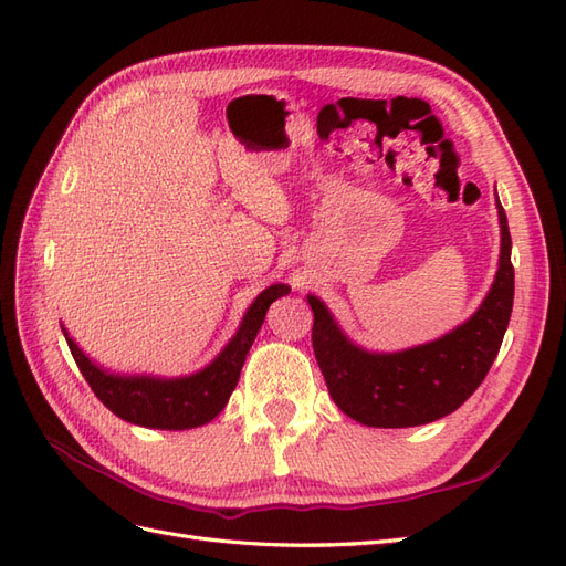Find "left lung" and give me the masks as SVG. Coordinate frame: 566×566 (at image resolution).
I'll return each instance as SVG.
<instances>
[{
    "mask_svg": "<svg viewBox=\"0 0 566 566\" xmlns=\"http://www.w3.org/2000/svg\"><path fill=\"white\" fill-rule=\"evenodd\" d=\"M501 266L476 314L430 345L368 354L339 333L323 302L310 295L318 368L342 413L368 427H416L453 413L482 385L499 356L515 300L510 229L501 202Z\"/></svg>",
    "mask_w": 566,
    "mask_h": 566,
    "instance_id": "8db88e82",
    "label": "left lung"
}]
</instances>
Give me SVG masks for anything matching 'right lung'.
<instances>
[{
    "label": "right lung",
    "mask_w": 566,
    "mask_h": 566,
    "mask_svg": "<svg viewBox=\"0 0 566 566\" xmlns=\"http://www.w3.org/2000/svg\"><path fill=\"white\" fill-rule=\"evenodd\" d=\"M290 293V287L279 283L266 287L264 293L252 302L248 310L241 331L229 342L214 361L191 375V378L177 380H158L146 375H113L94 366L75 342L65 335L67 347L75 358L84 380L90 382L92 391L117 418L132 424L153 427V430H191L210 422L227 406L231 391L241 378V368L245 356L262 328L269 304Z\"/></svg>",
    "instance_id": "add662e5"
}]
</instances>
